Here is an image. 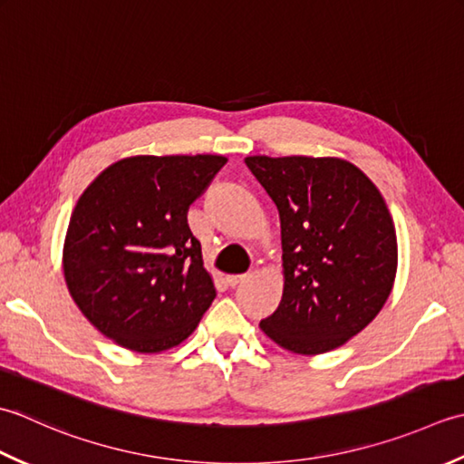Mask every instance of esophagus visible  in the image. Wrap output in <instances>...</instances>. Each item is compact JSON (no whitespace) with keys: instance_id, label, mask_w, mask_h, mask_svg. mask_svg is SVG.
<instances>
[{"instance_id":"obj_1","label":"esophagus","mask_w":464,"mask_h":464,"mask_svg":"<svg viewBox=\"0 0 464 464\" xmlns=\"http://www.w3.org/2000/svg\"><path fill=\"white\" fill-rule=\"evenodd\" d=\"M246 280V276H226V285H228V286H238L240 285V282H244Z\"/></svg>"}]
</instances>
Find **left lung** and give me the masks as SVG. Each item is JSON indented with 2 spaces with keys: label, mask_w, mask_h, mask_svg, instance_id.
Returning a JSON list of instances; mask_svg holds the SVG:
<instances>
[{
  "label": "left lung",
  "mask_w": 464,
  "mask_h": 464,
  "mask_svg": "<svg viewBox=\"0 0 464 464\" xmlns=\"http://www.w3.org/2000/svg\"><path fill=\"white\" fill-rule=\"evenodd\" d=\"M280 216L285 288L262 333L296 354H323L372 323L396 276V230L382 194L340 158L248 156Z\"/></svg>",
  "instance_id": "1"
}]
</instances>
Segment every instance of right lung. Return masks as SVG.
<instances>
[{
	"label": "right lung",
	"instance_id": "obj_1",
	"mask_svg": "<svg viewBox=\"0 0 464 464\" xmlns=\"http://www.w3.org/2000/svg\"><path fill=\"white\" fill-rule=\"evenodd\" d=\"M224 156H131L75 204L63 242L70 296L103 336L154 354L190 336L216 298L188 208Z\"/></svg>",
	"mask_w": 464,
	"mask_h": 464
}]
</instances>
